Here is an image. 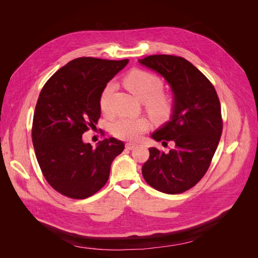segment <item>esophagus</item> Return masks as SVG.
Instances as JSON below:
<instances>
[{"mask_svg":"<svg viewBox=\"0 0 258 258\" xmlns=\"http://www.w3.org/2000/svg\"><path fill=\"white\" fill-rule=\"evenodd\" d=\"M136 146H137V144H135V143H131V142L126 143V148H127V150H129V151L134 150V148H135Z\"/></svg>","mask_w":258,"mask_h":258,"instance_id":"34e87169","label":"esophagus"}]
</instances>
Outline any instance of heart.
<instances>
[{
  "label": "heart",
  "mask_w": 258,
  "mask_h": 258,
  "mask_svg": "<svg viewBox=\"0 0 258 258\" xmlns=\"http://www.w3.org/2000/svg\"><path fill=\"white\" fill-rule=\"evenodd\" d=\"M124 86L138 100L144 102L145 110L156 120H165L172 113V99L163 95V82L159 76L146 71H135L124 79ZM116 85L107 83L101 92L100 107L104 114L112 113V98ZM151 122L145 117H120L111 124V132L120 140L136 141L150 129Z\"/></svg>",
  "instance_id": "obj_1"
}]
</instances>
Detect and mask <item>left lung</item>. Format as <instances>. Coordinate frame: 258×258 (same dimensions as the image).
Wrapping results in <instances>:
<instances>
[{"label":"left lung","instance_id":"left-lung-1","mask_svg":"<svg viewBox=\"0 0 258 258\" xmlns=\"http://www.w3.org/2000/svg\"><path fill=\"white\" fill-rule=\"evenodd\" d=\"M139 62L165 77L174 95L171 120L152 135L157 142L172 141L174 148L165 153L151 147L143 177L161 192H184L204 177L220 142V99L212 83L182 57L153 54Z\"/></svg>","mask_w":258,"mask_h":258}]
</instances>
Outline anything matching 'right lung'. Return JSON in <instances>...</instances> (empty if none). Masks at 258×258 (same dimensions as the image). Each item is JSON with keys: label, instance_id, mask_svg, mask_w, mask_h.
<instances>
[{"label": "right lung", "instance_id": "1", "mask_svg": "<svg viewBox=\"0 0 258 258\" xmlns=\"http://www.w3.org/2000/svg\"><path fill=\"white\" fill-rule=\"evenodd\" d=\"M128 61L74 59L41 90L32 123L35 156L46 181L66 197L85 199L99 191L110 176L112 161L123 151V143L114 138L92 148L82 136L100 118L104 86Z\"/></svg>", "mask_w": 258, "mask_h": 258}]
</instances>
